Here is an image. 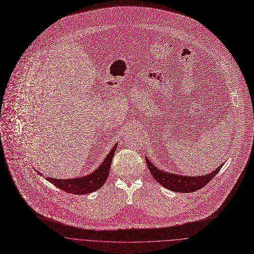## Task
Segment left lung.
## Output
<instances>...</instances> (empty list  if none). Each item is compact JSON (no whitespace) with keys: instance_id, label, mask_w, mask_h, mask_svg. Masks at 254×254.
Listing matches in <instances>:
<instances>
[{"instance_id":"obj_1","label":"left lung","mask_w":254,"mask_h":254,"mask_svg":"<svg viewBox=\"0 0 254 254\" xmlns=\"http://www.w3.org/2000/svg\"><path fill=\"white\" fill-rule=\"evenodd\" d=\"M145 160L152 176L154 177V179L158 183H160L162 186H164L169 190H172L175 192H182V193L194 192L198 189H201L202 187H204L210 180H212V178L220 171L221 167L223 166L222 164L219 167H217L215 171L203 176L189 177V176L171 174V173L162 171L152 164L149 161V159H147V157H145Z\"/></svg>"}]
</instances>
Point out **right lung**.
<instances>
[{
  "mask_svg": "<svg viewBox=\"0 0 254 254\" xmlns=\"http://www.w3.org/2000/svg\"><path fill=\"white\" fill-rule=\"evenodd\" d=\"M116 147L117 144L114 145V147L111 149L109 154L104 159L102 164L99 166V168L87 176L73 179H55L46 177V179L56 187H58L59 189L64 190L65 192L68 193L81 195L94 192L101 188V186L106 182L109 176V171L112 164L114 153L116 151ZM39 174L41 175V173Z\"/></svg>",
  "mask_w": 254,
  "mask_h": 254,
  "instance_id": "1",
  "label": "right lung"
}]
</instances>
